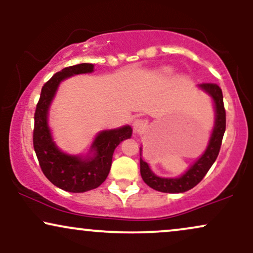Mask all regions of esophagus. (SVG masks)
I'll return each mask as SVG.
<instances>
[{"instance_id": "obj_1", "label": "esophagus", "mask_w": 253, "mask_h": 253, "mask_svg": "<svg viewBox=\"0 0 253 253\" xmlns=\"http://www.w3.org/2000/svg\"><path fill=\"white\" fill-rule=\"evenodd\" d=\"M145 126H146L145 120H142V119L134 120V123H133V130H134V133L141 132V130L145 128Z\"/></svg>"}]
</instances>
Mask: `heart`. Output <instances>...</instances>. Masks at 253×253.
<instances>
[{
    "label": "heart",
    "mask_w": 253,
    "mask_h": 253,
    "mask_svg": "<svg viewBox=\"0 0 253 253\" xmlns=\"http://www.w3.org/2000/svg\"><path fill=\"white\" fill-rule=\"evenodd\" d=\"M167 72H168V71H167Z\"/></svg>",
    "instance_id": "1"
}]
</instances>
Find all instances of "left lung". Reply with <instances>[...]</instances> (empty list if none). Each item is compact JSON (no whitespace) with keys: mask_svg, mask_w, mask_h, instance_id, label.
<instances>
[{"mask_svg":"<svg viewBox=\"0 0 253 253\" xmlns=\"http://www.w3.org/2000/svg\"><path fill=\"white\" fill-rule=\"evenodd\" d=\"M201 91L211 98L213 111H215V123L210 134L207 148L183 174L177 177H161L158 176L142 159V147H140V172L142 180L147 185L161 193L178 194L190 190L195 185L200 183L202 178L211 168L213 162L218 156L223 135L225 132V110L223 104L222 89L216 84H200L197 86Z\"/></svg>","mask_w":253,"mask_h":253,"instance_id":"obj_1","label":"left lung"}]
</instances>
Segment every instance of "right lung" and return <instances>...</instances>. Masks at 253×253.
I'll list each match as a JSON object with an SVG mask.
<instances>
[{"label":"right lung","mask_w":253,"mask_h":253,"mask_svg":"<svg viewBox=\"0 0 253 253\" xmlns=\"http://www.w3.org/2000/svg\"><path fill=\"white\" fill-rule=\"evenodd\" d=\"M93 71V64L83 63L57 72L44 84L35 112L34 148L42 170L51 183L70 193H84L103 183L110 172L114 149L133 133L129 125L100 130L85 154L63 152L53 140L49 113L60 83Z\"/></svg>","instance_id":"add662e5"}]
</instances>
